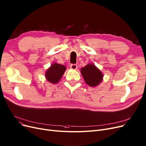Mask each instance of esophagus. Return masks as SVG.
<instances>
[{
  "mask_svg": "<svg viewBox=\"0 0 146 146\" xmlns=\"http://www.w3.org/2000/svg\"><path fill=\"white\" fill-rule=\"evenodd\" d=\"M70 68L72 69V70H76V69L78 68V66L77 64H71Z\"/></svg>",
  "mask_w": 146,
  "mask_h": 146,
  "instance_id": "esophagus-1",
  "label": "esophagus"
}]
</instances>
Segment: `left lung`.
<instances>
[{"instance_id":"obj_1","label":"left lung","mask_w":146,"mask_h":146,"mask_svg":"<svg viewBox=\"0 0 146 146\" xmlns=\"http://www.w3.org/2000/svg\"><path fill=\"white\" fill-rule=\"evenodd\" d=\"M80 72L86 83L90 87L98 86L103 80V73L93 64L90 63L82 67Z\"/></svg>"}]
</instances>
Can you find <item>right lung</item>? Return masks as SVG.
I'll return each mask as SVG.
<instances>
[{"instance_id":"1","label":"right lung","mask_w":146,"mask_h":146,"mask_svg":"<svg viewBox=\"0 0 146 146\" xmlns=\"http://www.w3.org/2000/svg\"><path fill=\"white\" fill-rule=\"evenodd\" d=\"M66 70V67L65 66L54 63L46 70L45 73V79L50 83L56 84L59 82Z\"/></svg>"}]
</instances>
